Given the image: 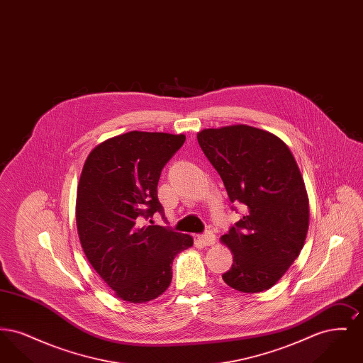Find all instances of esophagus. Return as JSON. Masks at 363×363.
Segmentation results:
<instances>
[{
    "mask_svg": "<svg viewBox=\"0 0 363 363\" xmlns=\"http://www.w3.org/2000/svg\"><path fill=\"white\" fill-rule=\"evenodd\" d=\"M197 240H199V242H200L201 245H204V246H211V245L215 243V235H213L211 231H207V233L199 235Z\"/></svg>",
    "mask_w": 363,
    "mask_h": 363,
    "instance_id": "1",
    "label": "esophagus"
}]
</instances>
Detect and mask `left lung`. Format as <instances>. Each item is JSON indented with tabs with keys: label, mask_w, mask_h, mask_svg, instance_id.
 <instances>
[{
	"label": "left lung",
	"mask_w": 363,
	"mask_h": 363,
	"mask_svg": "<svg viewBox=\"0 0 363 363\" xmlns=\"http://www.w3.org/2000/svg\"><path fill=\"white\" fill-rule=\"evenodd\" d=\"M197 141L230 201L245 209L220 238L234 255L222 277L241 293L265 291L286 274L306 240L309 199L299 167L283 140L253 126L204 129Z\"/></svg>",
	"instance_id": "left-lung-1"
}]
</instances>
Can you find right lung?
I'll list each match as a JSON object with an SVG mask.
<instances>
[{"label":"right lung","instance_id":"obj_1","mask_svg":"<svg viewBox=\"0 0 363 363\" xmlns=\"http://www.w3.org/2000/svg\"><path fill=\"white\" fill-rule=\"evenodd\" d=\"M185 135L128 132L86 157L76 200V225L86 259L122 301L148 302L172 283L173 259L193 245L188 234L141 219L163 213L157 182Z\"/></svg>","mask_w":363,"mask_h":363}]
</instances>
